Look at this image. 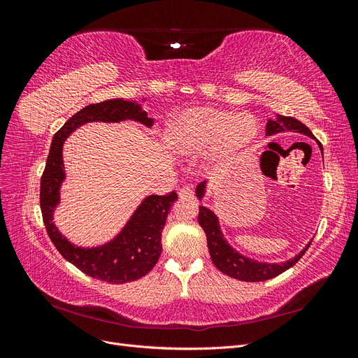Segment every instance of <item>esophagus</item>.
<instances>
[{
  "label": "esophagus",
  "instance_id": "1",
  "mask_svg": "<svg viewBox=\"0 0 358 358\" xmlns=\"http://www.w3.org/2000/svg\"><path fill=\"white\" fill-rule=\"evenodd\" d=\"M178 194H179L180 199H194V191H192V188H189V187H187V185L179 188V189H178Z\"/></svg>",
  "mask_w": 358,
  "mask_h": 358
}]
</instances>
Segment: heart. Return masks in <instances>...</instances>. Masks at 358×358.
I'll return each mask as SVG.
<instances>
[{
	"instance_id": "obj_1",
	"label": "heart",
	"mask_w": 358,
	"mask_h": 358,
	"mask_svg": "<svg viewBox=\"0 0 358 358\" xmlns=\"http://www.w3.org/2000/svg\"><path fill=\"white\" fill-rule=\"evenodd\" d=\"M257 136L255 119L236 113L191 107L169 125L167 140L180 155L197 157L209 152L213 159H225L243 150Z\"/></svg>"
}]
</instances>
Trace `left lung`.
Here are the masks:
<instances>
[{
	"label": "left lung",
	"mask_w": 358,
	"mask_h": 358,
	"mask_svg": "<svg viewBox=\"0 0 358 358\" xmlns=\"http://www.w3.org/2000/svg\"><path fill=\"white\" fill-rule=\"evenodd\" d=\"M285 131H294V133L305 134L313 138L310 129L305 124L297 121L296 117L276 115L275 117L268 119L267 121V125H266L267 136H273V134L285 133ZM206 185H208V180H203L196 188L199 200H203L204 197ZM199 224L204 230L206 237H208L209 254L215 267L221 270L222 273L229 275L234 279L245 280V282H262V280L272 279L280 273H284L285 270L294 266L299 259L305 255L308 248L312 243L310 241L305 248H303V251H300L294 258L288 259L285 263H259L252 258L242 255L241 252H237L236 249H233V246L227 242V239L221 231L218 216H216L210 209L204 208V206H200Z\"/></svg>",
	"instance_id": "left-lung-1"
}]
</instances>
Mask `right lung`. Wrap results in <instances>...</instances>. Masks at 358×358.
Here are the masks:
<instances>
[{"label": "right lung", "instance_id": "1", "mask_svg": "<svg viewBox=\"0 0 358 358\" xmlns=\"http://www.w3.org/2000/svg\"><path fill=\"white\" fill-rule=\"evenodd\" d=\"M137 121L152 127L142 106L136 101L113 99L83 107L64 124L52 138L50 150L40 183V208L52 243L59 254L91 278L110 284H125L148 275L157 264L162 251L161 231L164 229L171 203L178 200L173 191L167 196H149L125 224L113 241L95 248H80L67 241L53 222V210L59 204V188L66 179L62 162V145L83 124Z\"/></svg>", "mask_w": 358, "mask_h": 358}]
</instances>
